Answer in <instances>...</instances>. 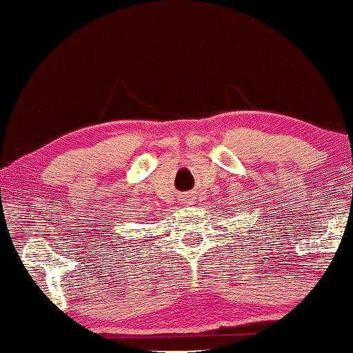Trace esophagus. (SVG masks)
I'll return each mask as SVG.
<instances>
[{"instance_id":"esophagus-1","label":"esophagus","mask_w":353,"mask_h":353,"mask_svg":"<svg viewBox=\"0 0 353 353\" xmlns=\"http://www.w3.org/2000/svg\"><path fill=\"white\" fill-rule=\"evenodd\" d=\"M185 200H186V198H185ZM185 203H188V201H185Z\"/></svg>"}]
</instances>
